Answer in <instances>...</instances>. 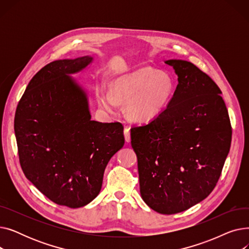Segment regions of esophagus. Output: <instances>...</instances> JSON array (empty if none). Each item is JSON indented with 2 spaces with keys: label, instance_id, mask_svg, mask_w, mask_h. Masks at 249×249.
Listing matches in <instances>:
<instances>
[{
  "label": "esophagus",
  "instance_id": "1",
  "mask_svg": "<svg viewBox=\"0 0 249 249\" xmlns=\"http://www.w3.org/2000/svg\"><path fill=\"white\" fill-rule=\"evenodd\" d=\"M124 137H125L126 142H130V140H131V137H130V128L129 127L124 128Z\"/></svg>",
  "mask_w": 249,
  "mask_h": 249
}]
</instances>
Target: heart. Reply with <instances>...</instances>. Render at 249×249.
<instances>
[{"instance_id":"heart-1","label":"heart","mask_w":249,"mask_h":249,"mask_svg":"<svg viewBox=\"0 0 249 249\" xmlns=\"http://www.w3.org/2000/svg\"><path fill=\"white\" fill-rule=\"evenodd\" d=\"M174 91V82L167 74L143 68L116 78L111 91L101 89L97 98L108 112L116 111L118 103H126L127 115L135 121L145 122L167 107Z\"/></svg>"}]
</instances>
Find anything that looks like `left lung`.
<instances>
[{
  "instance_id": "8db88e82",
  "label": "left lung",
  "mask_w": 249,
  "mask_h": 249,
  "mask_svg": "<svg viewBox=\"0 0 249 249\" xmlns=\"http://www.w3.org/2000/svg\"><path fill=\"white\" fill-rule=\"evenodd\" d=\"M178 84L148 124L131 128L141 197L165 215L187 210L216 187L230 150L232 128L222 91L190 61L171 59Z\"/></svg>"
}]
</instances>
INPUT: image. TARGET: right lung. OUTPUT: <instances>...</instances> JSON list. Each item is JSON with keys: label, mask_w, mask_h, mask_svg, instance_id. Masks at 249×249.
Returning <instances> with one entry per match:
<instances>
[{"label": "right lung", "mask_w": 249, "mask_h": 249, "mask_svg": "<svg viewBox=\"0 0 249 249\" xmlns=\"http://www.w3.org/2000/svg\"><path fill=\"white\" fill-rule=\"evenodd\" d=\"M89 56L55 60L29 82L14 130L22 171L57 205L80 208L99 195L105 168L123 147V125L90 120L85 91L69 75Z\"/></svg>", "instance_id": "add662e5"}]
</instances>
